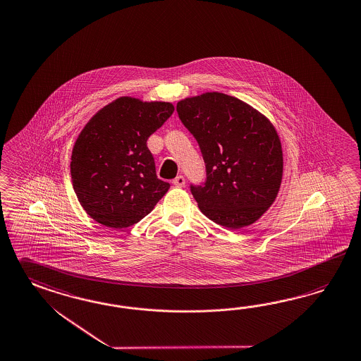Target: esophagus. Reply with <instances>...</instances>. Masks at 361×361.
<instances>
[{
	"label": "esophagus",
	"instance_id": "obj_1",
	"mask_svg": "<svg viewBox=\"0 0 361 361\" xmlns=\"http://www.w3.org/2000/svg\"><path fill=\"white\" fill-rule=\"evenodd\" d=\"M173 185H176V187H185V176H176V179H174V180H173Z\"/></svg>",
	"mask_w": 361,
	"mask_h": 361
}]
</instances>
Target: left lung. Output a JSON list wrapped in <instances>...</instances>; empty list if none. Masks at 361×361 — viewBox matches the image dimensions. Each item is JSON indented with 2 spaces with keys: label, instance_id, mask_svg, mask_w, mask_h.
<instances>
[{
  "label": "left lung",
  "instance_id": "1",
  "mask_svg": "<svg viewBox=\"0 0 361 361\" xmlns=\"http://www.w3.org/2000/svg\"><path fill=\"white\" fill-rule=\"evenodd\" d=\"M176 111L205 162V183L191 185L200 211L233 231L259 220L283 179V149L274 124L252 106L217 92L185 98Z\"/></svg>",
  "mask_w": 361,
  "mask_h": 361
}]
</instances>
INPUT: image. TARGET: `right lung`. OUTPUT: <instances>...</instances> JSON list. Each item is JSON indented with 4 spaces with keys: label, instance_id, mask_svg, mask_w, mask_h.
Returning <instances> with one entry per match:
<instances>
[{
    "label": "right lung",
    "instance_id": "add662e5",
    "mask_svg": "<svg viewBox=\"0 0 361 361\" xmlns=\"http://www.w3.org/2000/svg\"><path fill=\"white\" fill-rule=\"evenodd\" d=\"M174 112L170 102L121 97L86 123L74 142L71 176L85 212L111 229L139 222L170 185L158 179L147 140Z\"/></svg>",
    "mask_w": 361,
    "mask_h": 361
}]
</instances>
